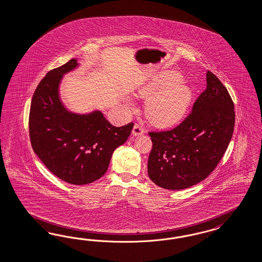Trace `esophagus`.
<instances>
[{"mask_svg": "<svg viewBox=\"0 0 262 262\" xmlns=\"http://www.w3.org/2000/svg\"><path fill=\"white\" fill-rule=\"evenodd\" d=\"M143 134H144L143 127L139 124H135V127L133 128V135L137 136V135H141Z\"/></svg>", "mask_w": 262, "mask_h": 262, "instance_id": "esophagus-1", "label": "esophagus"}]
</instances>
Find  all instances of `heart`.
<instances>
[{"mask_svg": "<svg viewBox=\"0 0 262 262\" xmlns=\"http://www.w3.org/2000/svg\"><path fill=\"white\" fill-rule=\"evenodd\" d=\"M182 81L179 73L169 72L139 88V96L149 99L145 113L151 123L159 127H171L183 120L190 106L193 93Z\"/></svg>", "mask_w": 262, "mask_h": 262, "instance_id": "heart-1", "label": "heart"}]
</instances>
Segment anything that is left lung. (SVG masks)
<instances>
[{
	"instance_id": "left-lung-1",
	"label": "left lung",
	"mask_w": 262,
	"mask_h": 262,
	"mask_svg": "<svg viewBox=\"0 0 262 262\" xmlns=\"http://www.w3.org/2000/svg\"><path fill=\"white\" fill-rule=\"evenodd\" d=\"M235 122L234 104L213 73L183 122L170 130L150 132L148 159L151 181L168 190L188 188L210 174L227 150Z\"/></svg>"
}]
</instances>
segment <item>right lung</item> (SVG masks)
Returning <instances> with one entry per match:
<instances>
[{
	"instance_id": "obj_1",
	"label": "right lung",
	"mask_w": 262,
	"mask_h": 262,
	"mask_svg": "<svg viewBox=\"0 0 262 262\" xmlns=\"http://www.w3.org/2000/svg\"><path fill=\"white\" fill-rule=\"evenodd\" d=\"M77 66L72 58L41 79L32 96L29 133L33 151L53 174L82 185L103 177L134 123L114 127L100 111L79 115L67 111L59 100L58 85L63 74Z\"/></svg>"
}]
</instances>
